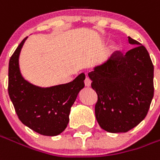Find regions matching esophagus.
<instances>
[{"label":"esophagus","instance_id":"esophagus-1","mask_svg":"<svg viewBox=\"0 0 160 160\" xmlns=\"http://www.w3.org/2000/svg\"><path fill=\"white\" fill-rule=\"evenodd\" d=\"M84 82H85V86H86V87H90V86H91V80H90V79H89L88 77H86Z\"/></svg>","mask_w":160,"mask_h":160}]
</instances>
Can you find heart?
Wrapping results in <instances>:
<instances>
[{"mask_svg":"<svg viewBox=\"0 0 160 160\" xmlns=\"http://www.w3.org/2000/svg\"><path fill=\"white\" fill-rule=\"evenodd\" d=\"M111 49H112V50H114V49H116V48H115L114 46H112Z\"/></svg>","mask_w":160,"mask_h":160,"instance_id":"heart-1","label":"heart"}]
</instances>
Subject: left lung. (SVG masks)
<instances>
[{
    "instance_id": "obj_1",
    "label": "left lung",
    "mask_w": 160,
    "mask_h": 160,
    "mask_svg": "<svg viewBox=\"0 0 160 160\" xmlns=\"http://www.w3.org/2000/svg\"><path fill=\"white\" fill-rule=\"evenodd\" d=\"M123 54L115 51L109 61L88 73L98 100L95 116L99 127L109 132H127L146 118L153 98V64L144 46Z\"/></svg>"
}]
</instances>
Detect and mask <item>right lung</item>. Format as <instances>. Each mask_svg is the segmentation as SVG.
<instances>
[{
	"label": "right lung",
	"instance_id": "obj_1",
	"mask_svg": "<svg viewBox=\"0 0 160 160\" xmlns=\"http://www.w3.org/2000/svg\"><path fill=\"white\" fill-rule=\"evenodd\" d=\"M27 38L9 60L8 94L18 118L25 126L41 135L56 136L68 127L70 109L85 86L86 77L82 72L69 83L49 88L28 82L19 69V54Z\"/></svg>",
	"mask_w": 160,
	"mask_h": 160
}]
</instances>
